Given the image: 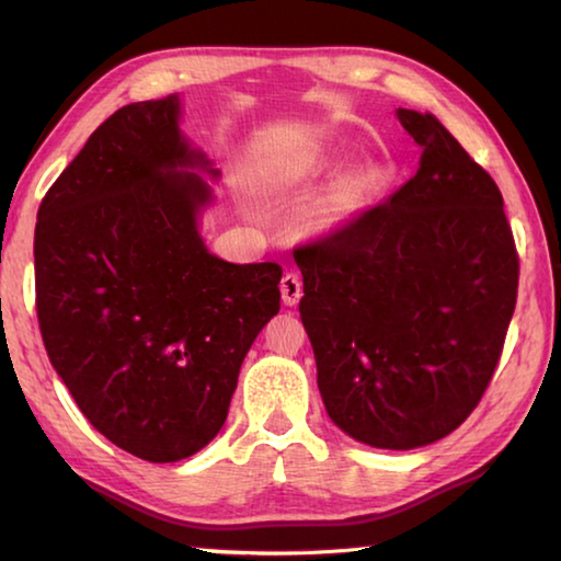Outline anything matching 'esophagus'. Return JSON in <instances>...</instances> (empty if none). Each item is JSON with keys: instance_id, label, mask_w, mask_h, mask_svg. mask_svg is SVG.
Listing matches in <instances>:
<instances>
[{"instance_id": "1", "label": "esophagus", "mask_w": 561, "mask_h": 561, "mask_svg": "<svg viewBox=\"0 0 561 561\" xmlns=\"http://www.w3.org/2000/svg\"><path fill=\"white\" fill-rule=\"evenodd\" d=\"M279 289H282V301L287 304V307H297L301 299V279L297 277V274H291V272L284 274Z\"/></svg>"}]
</instances>
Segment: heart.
Listing matches in <instances>:
<instances>
[{"label":"heart","instance_id":"1","mask_svg":"<svg viewBox=\"0 0 561 561\" xmlns=\"http://www.w3.org/2000/svg\"><path fill=\"white\" fill-rule=\"evenodd\" d=\"M334 165V158L321 156L314 160V168ZM378 187V175L368 168L351 170L336 183V187L324 197V203L317 207L314 213V227L319 232H336L346 227L351 220L366 210L371 197Z\"/></svg>","mask_w":561,"mask_h":561}]
</instances>
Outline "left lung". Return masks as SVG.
I'll return each instance as SVG.
<instances>
[{"label":"left lung","mask_w":561,"mask_h":561,"mask_svg":"<svg viewBox=\"0 0 561 561\" xmlns=\"http://www.w3.org/2000/svg\"><path fill=\"white\" fill-rule=\"evenodd\" d=\"M396 116L421 146L417 173L294 262L329 417L371 448L413 450L485 393L519 262L495 180L433 113Z\"/></svg>","instance_id":"obj_1"}]
</instances>
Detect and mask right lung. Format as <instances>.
Returning a JSON list of instances; mask_svg holds the SVG:
<instances>
[{
	"label": "right lung",
	"instance_id": "right-lung-1",
	"mask_svg": "<svg viewBox=\"0 0 561 561\" xmlns=\"http://www.w3.org/2000/svg\"><path fill=\"white\" fill-rule=\"evenodd\" d=\"M178 93L128 103L44 195L36 314L51 366L101 435L148 462L203 450L242 360L279 311L282 267L207 250L220 170L180 128Z\"/></svg>",
	"mask_w": 561,
	"mask_h": 561
}]
</instances>
